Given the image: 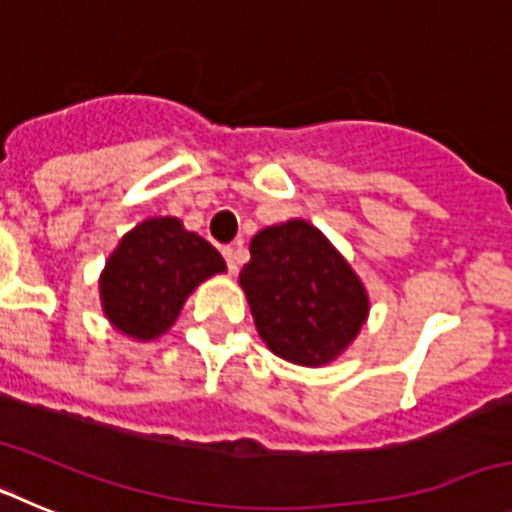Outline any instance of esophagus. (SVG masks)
<instances>
[{"mask_svg":"<svg viewBox=\"0 0 512 512\" xmlns=\"http://www.w3.org/2000/svg\"><path fill=\"white\" fill-rule=\"evenodd\" d=\"M223 256H225V261H228L230 274H235V271H238V251H235L233 246H225Z\"/></svg>","mask_w":512,"mask_h":512,"instance_id":"obj_1","label":"esophagus"}]
</instances>
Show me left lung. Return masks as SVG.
I'll return each mask as SVG.
<instances>
[{
	"label": "left lung",
	"instance_id": "1",
	"mask_svg": "<svg viewBox=\"0 0 512 512\" xmlns=\"http://www.w3.org/2000/svg\"><path fill=\"white\" fill-rule=\"evenodd\" d=\"M253 323L271 354L297 366L336 361L369 318V292L333 243L302 217L251 238L241 269Z\"/></svg>",
	"mask_w": 512,
	"mask_h": 512
}]
</instances>
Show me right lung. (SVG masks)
Instances as JSON below:
<instances>
[{"label":"right lung","instance_id":"1","mask_svg":"<svg viewBox=\"0 0 512 512\" xmlns=\"http://www.w3.org/2000/svg\"><path fill=\"white\" fill-rule=\"evenodd\" d=\"M228 266L179 217H148L122 235L99 274L104 318L133 341H156L176 323L194 289Z\"/></svg>","mask_w":512,"mask_h":512}]
</instances>
